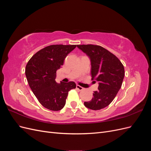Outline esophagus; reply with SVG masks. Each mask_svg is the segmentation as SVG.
Returning a JSON list of instances; mask_svg holds the SVG:
<instances>
[{"instance_id":"34e87169","label":"esophagus","mask_w":151,"mask_h":151,"mask_svg":"<svg viewBox=\"0 0 151 151\" xmlns=\"http://www.w3.org/2000/svg\"><path fill=\"white\" fill-rule=\"evenodd\" d=\"M76 88H77V89H78L79 91H81V90H83L84 88H83V87H81V86H80L79 85H77L76 86Z\"/></svg>"}]
</instances>
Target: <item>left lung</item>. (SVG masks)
<instances>
[{
  "mask_svg": "<svg viewBox=\"0 0 151 151\" xmlns=\"http://www.w3.org/2000/svg\"><path fill=\"white\" fill-rule=\"evenodd\" d=\"M77 47L90 58L92 80L99 83L98 90L94 92L92 99L84 104L89 109L99 110L108 106L121 88L124 67L115 55L101 46L81 45Z\"/></svg>",
  "mask_w": 151,
  "mask_h": 151,
  "instance_id": "obj_1",
  "label": "left lung"
}]
</instances>
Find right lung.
<instances>
[{"label":"right lung","mask_w":151,"mask_h":151,"mask_svg":"<svg viewBox=\"0 0 151 151\" xmlns=\"http://www.w3.org/2000/svg\"><path fill=\"white\" fill-rule=\"evenodd\" d=\"M76 45H53L40 50L28 61L25 74L30 88L42 106L59 111L64 107L68 91L76 88L74 82L57 83L56 72Z\"/></svg>","instance_id":"1"}]
</instances>
